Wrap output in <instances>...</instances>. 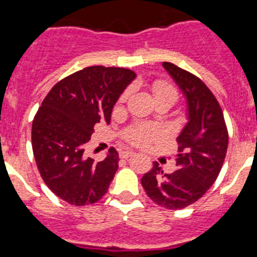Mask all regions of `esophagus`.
<instances>
[{"instance_id": "1", "label": "esophagus", "mask_w": 257, "mask_h": 257, "mask_svg": "<svg viewBox=\"0 0 257 257\" xmlns=\"http://www.w3.org/2000/svg\"><path fill=\"white\" fill-rule=\"evenodd\" d=\"M133 155H134L133 151H121L120 152V157H121V159H128V157L133 156Z\"/></svg>"}]
</instances>
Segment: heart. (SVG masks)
Segmentation results:
<instances>
[{
	"label": "heart",
	"instance_id": "1",
	"mask_svg": "<svg viewBox=\"0 0 257 257\" xmlns=\"http://www.w3.org/2000/svg\"><path fill=\"white\" fill-rule=\"evenodd\" d=\"M154 96L155 98L160 97H169L173 100H177L178 92L177 89L165 82H157L154 84ZM161 136L160 128L156 125H150V124H138L133 128L128 129L125 132V138L131 141L132 143L138 146H145L150 143L151 141L156 140Z\"/></svg>",
	"mask_w": 257,
	"mask_h": 257
}]
</instances>
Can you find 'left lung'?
I'll return each instance as SVG.
<instances>
[{"mask_svg":"<svg viewBox=\"0 0 257 257\" xmlns=\"http://www.w3.org/2000/svg\"><path fill=\"white\" fill-rule=\"evenodd\" d=\"M186 98L187 123L177 137V170L165 174L157 161L141 179L146 193L169 210H179L200 200L214 184L225 159L228 132L220 105L196 75L163 62Z\"/></svg>","mask_w":257,"mask_h":257,"instance_id":"obj_1","label":"left lung"}]
</instances>
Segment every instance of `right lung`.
Returning <instances> with one entry per match:
<instances>
[{"label":"right lung","mask_w":257,"mask_h":257,"mask_svg":"<svg viewBox=\"0 0 257 257\" xmlns=\"http://www.w3.org/2000/svg\"><path fill=\"white\" fill-rule=\"evenodd\" d=\"M123 68L89 66L52 87L32 125L34 159L48 188L70 205L84 206L103 197L119 166L116 150L102 161L84 156L94 124L110 123L114 105L136 79Z\"/></svg>","instance_id":"1"}]
</instances>
